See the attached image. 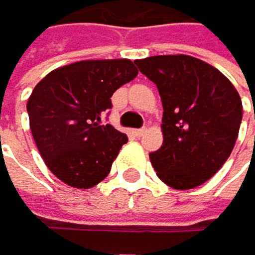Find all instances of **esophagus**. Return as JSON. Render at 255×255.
<instances>
[{
	"label": "esophagus",
	"mask_w": 255,
	"mask_h": 255,
	"mask_svg": "<svg viewBox=\"0 0 255 255\" xmlns=\"http://www.w3.org/2000/svg\"><path fill=\"white\" fill-rule=\"evenodd\" d=\"M146 133V128H138V130H133V134L136 138H139V136H142V134Z\"/></svg>",
	"instance_id": "esophagus-1"
}]
</instances>
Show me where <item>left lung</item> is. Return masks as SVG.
Returning <instances> with one entry per match:
<instances>
[{"label":"left lung","instance_id":"left-lung-1","mask_svg":"<svg viewBox=\"0 0 255 255\" xmlns=\"http://www.w3.org/2000/svg\"><path fill=\"white\" fill-rule=\"evenodd\" d=\"M152 81L163 106V144L149 158L166 186L187 190L219 171L233 150L243 105L219 69L190 55L134 60Z\"/></svg>","mask_w":255,"mask_h":255}]
</instances>
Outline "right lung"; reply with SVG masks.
I'll return each mask as SVG.
<instances>
[{
	"instance_id": "obj_1",
	"label": "right lung",
	"mask_w": 255,
	"mask_h": 255,
	"mask_svg": "<svg viewBox=\"0 0 255 255\" xmlns=\"http://www.w3.org/2000/svg\"><path fill=\"white\" fill-rule=\"evenodd\" d=\"M136 76L128 58L82 60L53 69L33 89L26 103L31 134L60 181L90 189L109 174L128 138L101 119L113 93Z\"/></svg>"
}]
</instances>
